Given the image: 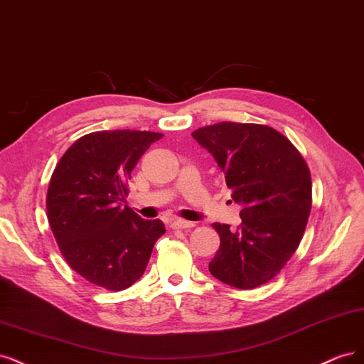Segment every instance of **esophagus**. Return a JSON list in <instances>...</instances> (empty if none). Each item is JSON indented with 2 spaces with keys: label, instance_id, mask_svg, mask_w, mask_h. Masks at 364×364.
I'll list each match as a JSON object with an SVG mask.
<instances>
[{
  "label": "esophagus",
  "instance_id": "1",
  "mask_svg": "<svg viewBox=\"0 0 364 364\" xmlns=\"http://www.w3.org/2000/svg\"><path fill=\"white\" fill-rule=\"evenodd\" d=\"M169 225L172 228H180V230H186V228H192L193 227L192 222H187V220H183V219H172L169 222Z\"/></svg>",
  "mask_w": 364,
  "mask_h": 364
}]
</instances>
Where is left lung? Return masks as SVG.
I'll use <instances>...</instances> for the list:
<instances>
[{
  "label": "left lung",
  "instance_id": "1",
  "mask_svg": "<svg viewBox=\"0 0 364 364\" xmlns=\"http://www.w3.org/2000/svg\"><path fill=\"white\" fill-rule=\"evenodd\" d=\"M192 137L213 156L240 205L236 230L212 224L220 246L208 271L231 287H259L284 267L302 239L311 210L310 171L290 140L267 125L219 122Z\"/></svg>",
  "mask_w": 364,
  "mask_h": 364
}]
</instances>
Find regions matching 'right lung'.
Returning a JSON list of instances; mask_svg holds the SVG:
<instances>
[{
  "label": "right lung",
  "instance_id": "1",
  "mask_svg": "<svg viewBox=\"0 0 364 364\" xmlns=\"http://www.w3.org/2000/svg\"><path fill=\"white\" fill-rule=\"evenodd\" d=\"M160 133H89L69 146L55 166L46 213L66 262L90 283L124 290L144 275L160 219L145 220L125 205L127 183Z\"/></svg>",
  "mask_w": 364,
  "mask_h": 364
}]
</instances>
